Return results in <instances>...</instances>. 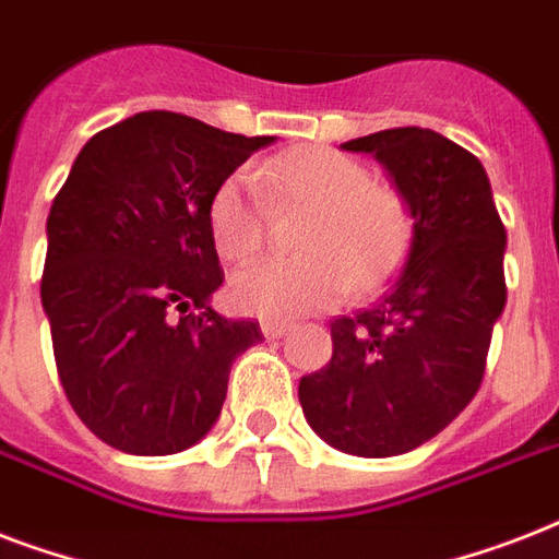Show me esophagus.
I'll use <instances>...</instances> for the list:
<instances>
[{"label":"esophagus","mask_w":559,"mask_h":559,"mask_svg":"<svg viewBox=\"0 0 559 559\" xmlns=\"http://www.w3.org/2000/svg\"><path fill=\"white\" fill-rule=\"evenodd\" d=\"M289 328H293L289 322H275V319H266V322H261V331L266 340H281V336H287Z\"/></svg>","instance_id":"esophagus-1"}]
</instances>
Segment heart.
<instances>
[{"instance_id":"heart-1","label":"heart","mask_w":559,"mask_h":559,"mask_svg":"<svg viewBox=\"0 0 559 559\" xmlns=\"http://www.w3.org/2000/svg\"><path fill=\"white\" fill-rule=\"evenodd\" d=\"M281 200L310 205L301 249L261 258L231 278V298L246 313L293 319L340 305L350 287H377L397 266L408 240L406 200L371 179L366 162L333 147H296L266 165ZM209 237L228 263L252 258L263 243V202L254 177L237 170L209 200Z\"/></svg>"}]
</instances>
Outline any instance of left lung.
Here are the masks:
<instances>
[{
  "label": "left lung",
  "instance_id": "1",
  "mask_svg": "<svg viewBox=\"0 0 559 559\" xmlns=\"http://www.w3.org/2000/svg\"><path fill=\"white\" fill-rule=\"evenodd\" d=\"M371 153L406 200L412 243L377 305L331 322L333 357L298 382L333 450L389 459L426 443L476 397L502 316L504 235L490 179L461 144L394 127L342 144Z\"/></svg>",
  "mask_w": 559,
  "mask_h": 559
}]
</instances>
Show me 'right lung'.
<instances>
[{
    "label": "right lung",
    "instance_id": "obj_1",
    "mask_svg": "<svg viewBox=\"0 0 559 559\" xmlns=\"http://www.w3.org/2000/svg\"><path fill=\"white\" fill-rule=\"evenodd\" d=\"M275 135L151 109L83 144L51 202L43 310L66 397L100 441L174 455L209 435L228 371L263 340L211 310L209 200Z\"/></svg>",
    "mask_w": 559,
    "mask_h": 559
}]
</instances>
